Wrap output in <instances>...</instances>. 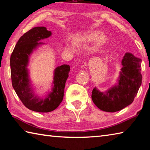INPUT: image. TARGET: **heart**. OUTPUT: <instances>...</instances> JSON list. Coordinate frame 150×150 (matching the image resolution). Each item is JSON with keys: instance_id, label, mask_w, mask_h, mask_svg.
<instances>
[{"instance_id": "obj_1", "label": "heart", "mask_w": 150, "mask_h": 150, "mask_svg": "<svg viewBox=\"0 0 150 150\" xmlns=\"http://www.w3.org/2000/svg\"><path fill=\"white\" fill-rule=\"evenodd\" d=\"M77 42L79 44H88L95 42V46L96 47H101L107 43L108 36L105 34L100 33L98 30H91L85 32L79 38ZM67 47L71 50V47L69 45H67Z\"/></svg>"}]
</instances>
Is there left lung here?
Segmentation results:
<instances>
[{
    "mask_svg": "<svg viewBox=\"0 0 150 150\" xmlns=\"http://www.w3.org/2000/svg\"><path fill=\"white\" fill-rule=\"evenodd\" d=\"M141 62L133 54L126 53L118 84L105 93L94 88L91 95L94 104L103 111L115 112L132 103L142 84Z\"/></svg>",
    "mask_w": 150,
    "mask_h": 150,
    "instance_id": "1",
    "label": "left lung"
}]
</instances>
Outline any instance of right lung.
Wrapping results in <instances>:
<instances>
[{
	"instance_id": "add662e5",
	"label": "right lung",
	"mask_w": 150,
	"mask_h": 150,
	"mask_svg": "<svg viewBox=\"0 0 150 150\" xmlns=\"http://www.w3.org/2000/svg\"><path fill=\"white\" fill-rule=\"evenodd\" d=\"M52 35L45 27H35L20 37L11 56L12 84L15 92L24 105L30 110L38 112L54 110L62 102L65 82L70 67L62 65L54 71V86L44 98L37 97L30 85L27 66L33 51L44 43L38 42Z\"/></svg>"
}]
</instances>
